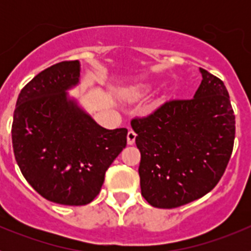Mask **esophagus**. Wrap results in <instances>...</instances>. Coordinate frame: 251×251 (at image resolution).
<instances>
[{"label":"esophagus","instance_id":"esophagus-1","mask_svg":"<svg viewBox=\"0 0 251 251\" xmlns=\"http://www.w3.org/2000/svg\"><path fill=\"white\" fill-rule=\"evenodd\" d=\"M136 137H137V134L136 133H134V130H132L130 129L129 132H128V134H127V143L128 145H134V142H136Z\"/></svg>","mask_w":251,"mask_h":251}]
</instances>
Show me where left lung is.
Listing matches in <instances>:
<instances>
[{
	"label": "left lung",
	"instance_id": "obj_1",
	"mask_svg": "<svg viewBox=\"0 0 251 251\" xmlns=\"http://www.w3.org/2000/svg\"><path fill=\"white\" fill-rule=\"evenodd\" d=\"M202 75L194 98L171 100L130 122L141 152V191L148 203L174 208L210 192L229 163L235 115L219 77Z\"/></svg>",
	"mask_w": 251,
	"mask_h": 251
}]
</instances>
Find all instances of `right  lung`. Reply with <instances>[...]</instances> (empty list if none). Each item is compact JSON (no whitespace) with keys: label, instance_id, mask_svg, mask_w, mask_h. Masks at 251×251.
<instances>
[{"label":"right lung","instance_id":"obj_1","mask_svg":"<svg viewBox=\"0 0 251 251\" xmlns=\"http://www.w3.org/2000/svg\"><path fill=\"white\" fill-rule=\"evenodd\" d=\"M80 72L79 60L43 70L21 90L13 113V153L22 175L60 205L92 202L127 146L126 128H103L69 94L80 84Z\"/></svg>","mask_w":251,"mask_h":251}]
</instances>
